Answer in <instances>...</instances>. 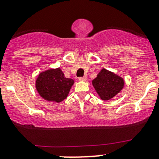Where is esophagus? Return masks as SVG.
Segmentation results:
<instances>
[{
    "instance_id": "1",
    "label": "esophagus",
    "mask_w": 159,
    "mask_h": 159,
    "mask_svg": "<svg viewBox=\"0 0 159 159\" xmlns=\"http://www.w3.org/2000/svg\"><path fill=\"white\" fill-rule=\"evenodd\" d=\"M79 80H80V81H86V80H87V77H85V76L80 77V78H79Z\"/></svg>"
}]
</instances>
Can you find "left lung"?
I'll use <instances>...</instances> for the list:
<instances>
[{"instance_id":"obj_1","label":"left lung","mask_w":159,"mask_h":159,"mask_svg":"<svg viewBox=\"0 0 159 159\" xmlns=\"http://www.w3.org/2000/svg\"><path fill=\"white\" fill-rule=\"evenodd\" d=\"M124 84L123 78L105 69H101L96 78L92 80V85L103 101L114 98L123 89Z\"/></svg>"}]
</instances>
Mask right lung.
Masks as SVG:
<instances>
[{
  "instance_id": "1",
  "label": "right lung",
  "mask_w": 159,
  "mask_h": 159,
  "mask_svg": "<svg viewBox=\"0 0 159 159\" xmlns=\"http://www.w3.org/2000/svg\"><path fill=\"white\" fill-rule=\"evenodd\" d=\"M73 84V80L66 78L60 68L41 72L35 83L36 89L43 99L57 103L67 98Z\"/></svg>"
}]
</instances>
